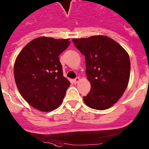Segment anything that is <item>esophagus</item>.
Wrapping results in <instances>:
<instances>
[{"mask_svg": "<svg viewBox=\"0 0 149 149\" xmlns=\"http://www.w3.org/2000/svg\"><path fill=\"white\" fill-rule=\"evenodd\" d=\"M79 81H80V78H79V77H76V79H75L74 80H73V82H74L75 84H77V83L79 82Z\"/></svg>", "mask_w": 149, "mask_h": 149, "instance_id": "1", "label": "esophagus"}]
</instances>
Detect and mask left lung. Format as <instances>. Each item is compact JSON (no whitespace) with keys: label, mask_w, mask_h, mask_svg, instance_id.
Returning <instances> with one entry per match:
<instances>
[{"label":"left lung","mask_w":149,"mask_h":149,"mask_svg":"<svg viewBox=\"0 0 149 149\" xmlns=\"http://www.w3.org/2000/svg\"><path fill=\"white\" fill-rule=\"evenodd\" d=\"M72 41L84 56L86 74L91 84L90 93L83 97L84 103L92 109H109L120 99L129 84V54L120 44L107 36Z\"/></svg>","instance_id":"obj_1"}]
</instances>
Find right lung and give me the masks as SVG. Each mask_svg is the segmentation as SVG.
I'll list each match as a JSON object with an SVG mask.
<instances>
[{"label":"right lung","instance_id":"right-lung-1","mask_svg":"<svg viewBox=\"0 0 149 149\" xmlns=\"http://www.w3.org/2000/svg\"><path fill=\"white\" fill-rule=\"evenodd\" d=\"M70 43L69 39L37 37L29 42L15 59L17 87L29 104L41 112L60 106L70 86L59 59Z\"/></svg>","mask_w":149,"mask_h":149}]
</instances>
